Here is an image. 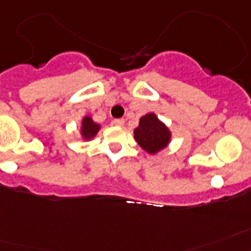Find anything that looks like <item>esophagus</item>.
I'll list each match as a JSON object with an SVG mask.
<instances>
[{
    "mask_svg": "<svg viewBox=\"0 0 251 251\" xmlns=\"http://www.w3.org/2000/svg\"><path fill=\"white\" fill-rule=\"evenodd\" d=\"M113 124L114 126H118V127H122L124 124V119H114Z\"/></svg>",
    "mask_w": 251,
    "mask_h": 251,
    "instance_id": "esophagus-1",
    "label": "esophagus"
}]
</instances>
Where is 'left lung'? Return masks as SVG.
Masks as SVG:
<instances>
[{
    "mask_svg": "<svg viewBox=\"0 0 251 251\" xmlns=\"http://www.w3.org/2000/svg\"><path fill=\"white\" fill-rule=\"evenodd\" d=\"M134 138L149 154H156L167 146L171 133L155 114H146L141 118L140 126L134 129Z\"/></svg>",
    "mask_w": 251,
    "mask_h": 251,
    "instance_id": "8db88e82",
    "label": "left lung"
}]
</instances>
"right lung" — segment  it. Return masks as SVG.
<instances>
[{"instance_id":"1","label":"right lung","mask_w":251,"mask_h":251,"mask_svg":"<svg viewBox=\"0 0 251 251\" xmlns=\"http://www.w3.org/2000/svg\"><path fill=\"white\" fill-rule=\"evenodd\" d=\"M99 128H100L99 124L95 123L90 117H86L83 119V123H82V134H83V137L87 138V140L92 138L97 133Z\"/></svg>"}]
</instances>
